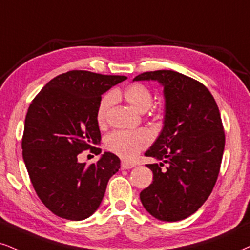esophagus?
Here are the masks:
<instances>
[{"mask_svg":"<svg viewBox=\"0 0 250 250\" xmlns=\"http://www.w3.org/2000/svg\"><path fill=\"white\" fill-rule=\"evenodd\" d=\"M135 167V163H132V162H127V161H123L122 162V168L123 169H131Z\"/></svg>","mask_w":250,"mask_h":250,"instance_id":"obj_1","label":"esophagus"}]
</instances>
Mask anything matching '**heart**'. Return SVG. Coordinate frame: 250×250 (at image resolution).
Masks as SVG:
<instances>
[{
  "label": "heart",
  "mask_w": 250,
  "mask_h": 250,
  "mask_svg": "<svg viewBox=\"0 0 250 250\" xmlns=\"http://www.w3.org/2000/svg\"><path fill=\"white\" fill-rule=\"evenodd\" d=\"M123 96L132 107L145 112L152 106L153 95L147 85L143 83H134L125 89ZM116 94L107 92L102 98L97 109V122L103 125L106 120L107 112L113 104ZM150 144V134L146 130L137 131H113L106 135V148L111 153L116 154L120 158L130 160L133 159L138 153L144 150Z\"/></svg>",
  "instance_id": "heart-1"
}]
</instances>
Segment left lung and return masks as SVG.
I'll use <instances>...</instances> for the list:
<instances>
[{"label": "left lung", "instance_id": "1", "mask_svg": "<svg viewBox=\"0 0 250 250\" xmlns=\"http://www.w3.org/2000/svg\"><path fill=\"white\" fill-rule=\"evenodd\" d=\"M134 80H156L166 98L161 134L145 153L162 162L147 165L153 182L140 192L141 203L156 219L183 220L204 204L219 175L225 148L219 109L203 83L174 70L145 72Z\"/></svg>", "mask_w": 250, "mask_h": 250}]
</instances>
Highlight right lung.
Masks as SVG:
<instances>
[{"instance_id": "right-lung-1", "label": "right lung", "mask_w": 250, "mask_h": 250, "mask_svg": "<svg viewBox=\"0 0 250 250\" xmlns=\"http://www.w3.org/2000/svg\"><path fill=\"white\" fill-rule=\"evenodd\" d=\"M127 78L69 70L52 79L31 102L21 138L23 159L36 193L58 217L83 220L100 206L120 160L104 153L80 163L84 150L100 154L97 122L102 94Z\"/></svg>"}]
</instances>
